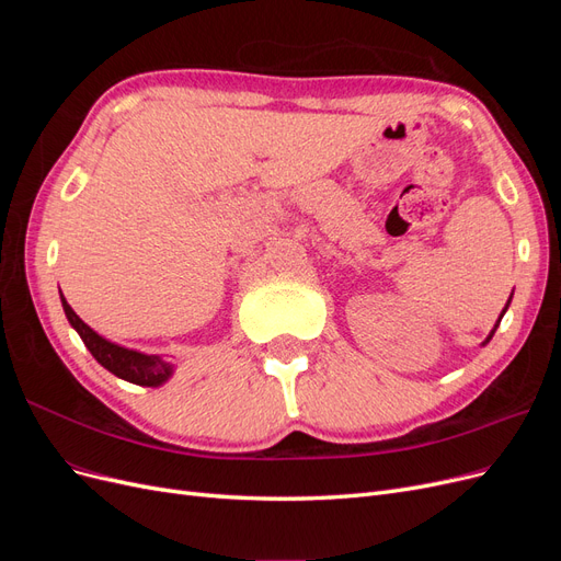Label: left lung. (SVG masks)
<instances>
[{
  "instance_id": "left-lung-1",
  "label": "left lung",
  "mask_w": 561,
  "mask_h": 561,
  "mask_svg": "<svg viewBox=\"0 0 561 561\" xmlns=\"http://www.w3.org/2000/svg\"><path fill=\"white\" fill-rule=\"evenodd\" d=\"M507 304H511V301H507ZM505 309H507V307H505ZM503 313H505V311H503ZM496 328H499V325H496ZM494 332H496V330H491V334H489V339H491V336H494ZM489 339H486V342H489Z\"/></svg>"
}]
</instances>
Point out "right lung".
<instances>
[{
  "label": "right lung",
  "mask_w": 561,
  "mask_h": 561,
  "mask_svg": "<svg viewBox=\"0 0 561 561\" xmlns=\"http://www.w3.org/2000/svg\"><path fill=\"white\" fill-rule=\"evenodd\" d=\"M60 299H62V309H65L67 320H70V325L79 332L83 344H87V348L93 353V358L105 369H110L112 375H116L124 381L138 383V386H161L163 381H168V377L173 375V365L163 363L159 355H145V353L107 342V339L93 332L87 322H83L72 311L70 304L65 301L62 293H60Z\"/></svg>",
  "instance_id": "obj_1"
}]
</instances>
